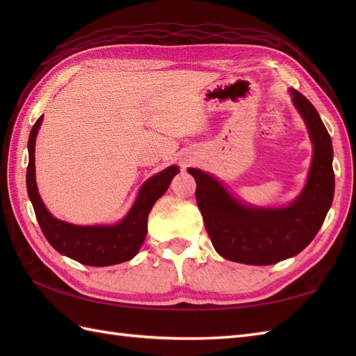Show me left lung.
Listing matches in <instances>:
<instances>
[{
    "label": "left lung",
    "instance_id": "obj_1",
    "mask_svg": "<svg viewBox=\"0 0 356 356\" xmlns=\"http://www.w3.org/2000/svg\"><path fill=\"white\" fill-rule=\"evenodd\" d=\"M295 108L311 134L314 157L303 191L284 208H255L237 200L211 174L197 168L195 200L208 236L223 259L264 266L298 252L311 243L334 200L335 174L332 168L330 136L314 105L297 90H289Z\"/></svg>",
    "mask_w": 356,
    "mask_h": 356
}]
</instances>
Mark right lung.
<instances>
[{
	"instance_id": "obj_1",
	"label": "right lung",
	"mask_w": 356,
	"mask_h": 356,
	"mask_svg": "<svg viewBox=\"0 0 356 356\" xmlns=\"http://www.w3.org/2000/svg\"><path fill=\"white\" fill-rule=\"evenodd\" d=\"M42 122V116L36 120L29 136V166L27 193L32 202L36 220L41 226L44 237L59 254L70 257L87 266H111L131 260L147 237V220L156 200L168 190L172 177L179 172L176 165L154 174L142 185L134 205L128 214L111 226H78L53 217L38 193L35 180V142Z\"/></svg>"
}]
</instances>
